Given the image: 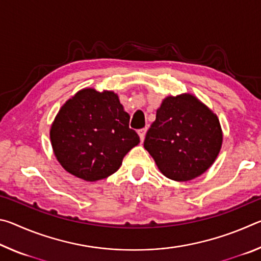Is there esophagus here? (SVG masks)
Returning <instances> with one entry per match:
<instances>
[{"mask_svg":"<svg viewBox=\"0 0 261 261\" xmlns=\"http://www.w3.org/2000/svg\"><path fill=\"white\" fill-rule=\"evenodd\" d=\"M146 131H147L146 127H144V129L138 130V135H139V137H140V140H141V141H143V140L145 139V135H146Z\"/></svg>","mask_w":261,"mask_h":261,"instance_id":"1","label":"esophagus"}]
</instances>
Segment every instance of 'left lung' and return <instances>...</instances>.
Returning a JSON list of instances; mask_svg holds the SVG:
<instances>
[{
    "label": "left lung",
    "instance_id": "8db88e82",
    "mask_svg": "<svg viewBox=\"0 0 261 261\" xmlns=\"http://www.w3.org/2000/svg\"><path fill=\"white\" fill-rule=\"evenodd\" d=\"M222 140L218 116L196 96L185 93L162 101L144 147L166 177L187 182L213 165Z\"/></svg>",
    "mask_w": 261,
    "mask_h": 261
}]
</instances>
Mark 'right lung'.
<instances>
[{
  "mask_svg": "<svg viewBox=\"0 0 261 261\" xmlns=\"http://www.w3.org/2000/svg\"><path fill=\"white\" fill-rule=\"evenodd\" d=\"M130 116L113 91L83 88L62 106L50 127L57 161L87 182L107 178L139 144Z\"/></svg>",
  "mask_w": 261,
  "mask_h": 261,
  "instance_id": "right-lung-1",
  "label": "right lung"
}]
</instances>
